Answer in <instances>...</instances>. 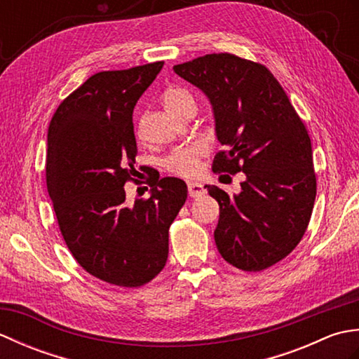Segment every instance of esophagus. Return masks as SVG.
I'll return each mask as SVG.
<instances>
[{"instance_id":"34e87169","label":"esophagus","mask_w":359,"mask_h":359,"mask_svg":"<svg viewBox=\"0 0 359 359\" xmlns=\"http://www.w3.org/2000/svg\"><path fill=\"white\" fill-rule=\"evenodd\" d=\"M188 193L191 197H201L205 194V188L202 184H196V182H193V184H188Z\"/></svg>"}]
</instances>
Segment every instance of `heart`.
<instances>
[{"label":"heart","mask_w":359,"mask_h":359,"mask_svg":"<svg viewBox=\"0 0 359 359\" xmlns=\"http://www.w3.org/2000/svg\"><path fill=\"white\" fill-rule=\"evenodd\" d=\"M163 102L166 108L171 112H177L182 106H185L188 103H194V98L189 90L174 86V88L166 89V93L163 95ZM207 152H208L207 143L202 140H197L189 144H185V147L174 149L171 154L166 157L165 166L168 171L175 175H180V177H185V179H193L199 175L201 160L202 157L207 156Z\"/></svg>","instance_id":"1"}]
</instances>
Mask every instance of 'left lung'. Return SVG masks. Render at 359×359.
I'll use <instances>...</instances> for the list:
<instances>
[{"instance_id": "obj_1", "label": "left lung", "mask_w": 359, "mask_h": 359, "mask_svg": "<svg viewBox=\"0 0 359 359\" xmlns=\"http://www.w3.org/2000/svg\"><path fill=\"white\" fill-rule=\"evenodd\" d=\"M208 97L225 148L215 172H243L239 194L207 185L219 203V253L243 271H261L288 256L306 233L316 197L313 152L306 125L264 65L233 53H208L172 67Z\"/></svg>"}]
</instances>
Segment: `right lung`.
Instances as JSON below:
<instances>
[{"label": "right lung", "mask_w": 359, "mask_h": 359, "mask_svg": "<svg viewBox=\"0 0 359 359\" xmlns=\"http://www.w3.org/2000/svg\"><path fill=\"white\" fill-rule=\"evenodd\" d=\"M162 67L94 74L58 106L48 131L46 182L66 245L89 274L118 287L144 285L163 270L168 231L188 196L184 180L154 172L148 199L126 203L134 106Z\"/></svg>", "instance_id": "add662e5"}]
</instances>
